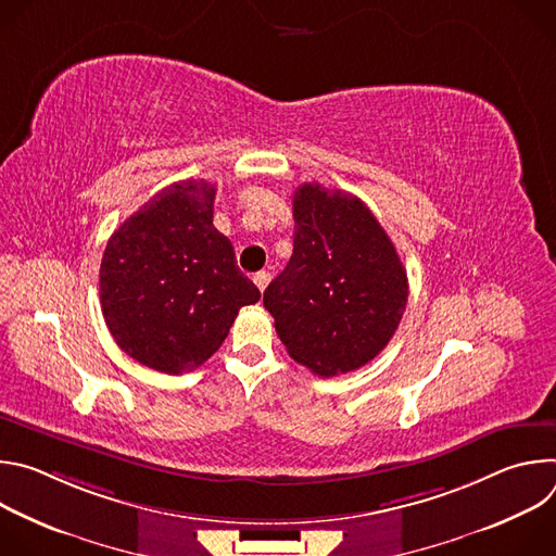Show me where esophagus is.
<instances>
[{
  "mask_svg": "<svg viewBox=\"0 0 556 556\" xmlns=\"http://www.w3.org/2000/svg\"><path fill=\"white\" fill-rule=\"evenodd\" d=\"M253 281H255V286L264 292L266 286H268V281H270V273H268V270H260V273L253 277Z\"/></svg>",
  "mask_w": 556,
  "mask_h": 556,
  "instance_id": "obj_1",
  "label": "esophagus"
}]
</instances>
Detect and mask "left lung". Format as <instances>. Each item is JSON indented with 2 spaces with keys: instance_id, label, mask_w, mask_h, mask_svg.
<instances>
[{
  "instance_id": "obj_1",
  "label": "left lung",
  "mask_w": 556,
  "mask_h": 556,
  "mask_svg": "<svg viewBox=\"0 0 556 556\" xmlns=\"http://www.w3.org/2000/svg\"><path fill=\"white\" fill-rule=\"evenodd\" d=\"M294 249L264 292L288 354L319 376L376 358L407 307V270L374 213L352 193L301 185Z\"/></svg>"
}]
</instances>
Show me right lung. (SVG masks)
Instances as JSON below:
<instances>
[{
    "label": "right lung",
    "instance_id": "right-lung-1",
    "mask_svg": "<svg viewBox=\"0 0 556 556\" xmlns=\"http://www.w3.org/2000/svg\"><path fill=\"white\" fill-rule=\"evenodd\" d=\"M215 185L157 191L110 237L101 305L116 345L144 367L182 374L211 358L244 305L262 292L213 226Z\"/></svg>",
    "mask_w": 556,
    "mask_h": 556
}]
</instances>
